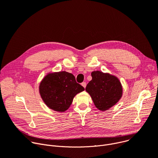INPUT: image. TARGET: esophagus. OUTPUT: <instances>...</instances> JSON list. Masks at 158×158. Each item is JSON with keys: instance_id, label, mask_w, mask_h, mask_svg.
Here are the masks:
<instances>
[{"instance_id": "34e87169", "label": "esophagus", "mask_w": 158, "mask_h": 158, "mask_svg": "<svg viewBox=\"0 0 158 158\" xmlns=\"http://www.w3.org/2000/svg\"><path fill=\"white\" fill-rule=\"evenodd\" d=\"M81 85L84 87V88H85L86 86V82H83V83H81Z\"/></svg>"}]
</instances>
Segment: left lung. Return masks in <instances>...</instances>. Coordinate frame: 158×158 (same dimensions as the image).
I'll use <instances>...</instances> for the list:
<instances>
[{"instance_id":"1","label":"left lung","mask_w":158,"mask_h":158,"mask_svg":"<svg viewBox=\"0 0 158 158\" xmlns=\"http://www.w3.org/2000/svg\"><path fill=\"white\" fill-rule=\"evenodd\" d=\"M92 80L87 84L85 90L91 96L95 107L104 111L118 102L122 95V87L115 76L100 71L92 72Z\"/></svg>"}]
</instances>
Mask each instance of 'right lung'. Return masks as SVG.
<instances>
[{
  "instance_id": "1",
  "label": "right lung",
  "mask_w": 158,
  "mask_h": 158,
  "mask_svg": "<svg viewBox=\"0 0 158 158\" xmlns=\"http://www.w3.org/2000/svg\"><path fill=\"white\" fill-rule=\"evenodd\" d=\"M40 94L46 106L55 111H66L74 97L85 90L75 77L66 72L48 74L40 85Z\"/></svg>"
}]
</instances>
